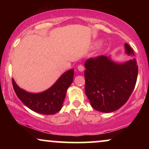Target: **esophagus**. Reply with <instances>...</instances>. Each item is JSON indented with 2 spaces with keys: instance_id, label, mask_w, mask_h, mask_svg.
Wrapping results in <instances>:
<instances>
[{
  "instance_id": "1",
  "label": "esophagus",
  "mask_w": 149,
  "mask_h": 149,
  "mask_svg": "<svg viewBox=\"0 0 149 149\" xmlns=\"http://www.w3.org/2000/svg\"><path fill=\"white\" fill-rule=\"evenodd\" d=\"M78 70L79 71H84V66L82 64H80L78 66Z\"/></svg>"
}]
</instances>
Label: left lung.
Returning a JSON list of instances; mask_svg holds the SVG:
<instances>
[{"mask_svg": "<svg viewBox=\"0 0 149 149\" xmlns=\"http://www.w3.org/2000/svg\"><path fill=\"white\" fill-rule=\"evenodd\" d=\"M125 47L127 54L134 55L130 46L125 43ZM85 67V92L93 109L110 113L127 102L137 79L136 59L117 64L101 55L87 59Z\"/></svg>", "mask_w": 149, "mask_h": 149, "instance_id": "left-lung-1", "label": "left lung"}]
</instances>
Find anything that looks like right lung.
Returning <instances> with one entry per match:
<instances>
[{
	"label": "right lung",
	"instance_id": "1",
	"mask_svg": "<svg viewBox=\"0 0 149 149\" xmlns=\"http://www.w3.org/2000/svg\"><path fill=\"white\" fill-rule=\"evenodd\" d=\"M74 70L65 72L54 85L40 93H30L22 90L13 78V86L18 98L29 109L38 113L52 115L61 110L66 90L72 83Z\"/></svg>",
	"mask_w": 149,
	"mask_h": 149
}]
</instances>
